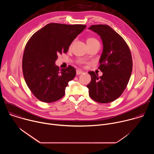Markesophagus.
<instances>
[{
    "instance_id": "34e87169",
    "label": "esophagus",
    "mask_w": 154,
    "mask_h": 154,
    "mask_svg": "<svg viewBox=\"0 0 154 154\" xmlns=\"http://www.w3.org/2000/svg\"><path fill=\"white\" fill-rule=\"evenodd\" d=\"M83 72L82 71L80 70V69H77V70L76 71V74H77V75H80V74H83Z\"/></svg>"
}]
</instances>
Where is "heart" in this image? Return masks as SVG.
Returning <instances> with one entry per match:
<instances>
[{"mask_svg": "<svg viewBox=\"0 0 154 154\" xmlns=\"http://www.w3.org/2000/svg\"><path fill=\"white\" fill-rule=\"evenodd\" d=\"M98 42V41H97L95 38H93V37L88 38L87 39H86V42H87V45H91V44L94 43V42ZM80 63H81V64H84V62H82V61Z\"/></svg>", "mask_w": 154, "mask_h": 154, "instance_id": "1", "label": "heart"}]
</instances>
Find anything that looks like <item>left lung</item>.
I'll use <instances>...</instances> for the list:
<instances>
[{
  "label": "left lung",
  "instance_id": "1",
  "mask_svg": "<svg viewBox=\"0 0 154 154\" xmlns=\"http://www.w3.org/2000/svg\"><path fill=\"white\" fill-rule=\"evenodd\" d=\"M90 30L97 33L103 42L99 69L103 72L98 76L90 71L91 82L87 85L89 95L94 101L107 103L117 99L128 83L133 63L127 44L117 32L107 25H92Z\"/></svg>",
  "mask_w": 154,
  "mask_h": 154
}]
</instances>
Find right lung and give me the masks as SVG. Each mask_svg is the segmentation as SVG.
<instances>
[{"instance_id": "1", "label": "right lung", "mask_w": 154, "mask_h": 154, "mask_svg": "<svg viewBox=\"0 0 154 154\" xmlns=\"http://www.w3.org/2000/svg\"><path fill=\"white\" fill-rule=\"evenodd\" d=\"M85 25L50 23L35 32L26 44L23 57L25 81L39 100L51 103L61 99L76 71L72 66L59 69L58 55L67 53L74 39Z\"/></svg>"}]
</instances>
